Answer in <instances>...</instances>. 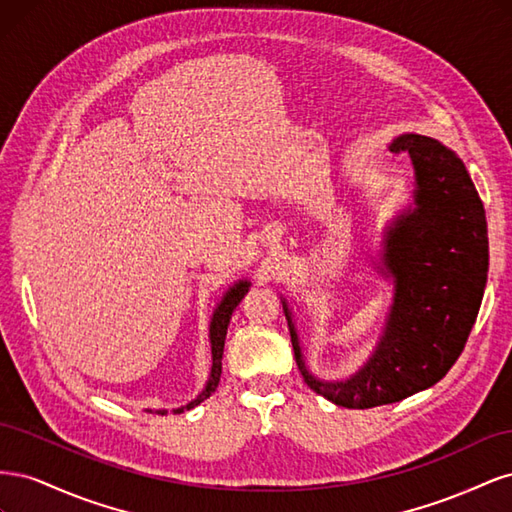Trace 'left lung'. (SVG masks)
<instances>
[{
    "label": "left lung",
    "instance_id": "left-lung-1",
    "mask_svg": "<svg viewBox=\"0 0 512 512\" xmlns=\"http://www.w3.org/2000/svg\"><path fill=\"white\" fill-rule=\"evenodd\" d=\"M391 149L412 160L414 207L384 235L378 269L393 277L395 290L374 354L346 380L316 378L282 301L303 380L335 406L354 410L395 404L440 382L468 342L487 286V220L466 164L421 134H401Z\"/></svg>",
    "mask_w": 512,
    "mask_h": 512
}]
</instances>
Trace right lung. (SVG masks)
I'll list each match as a JSON object with an SVG mask.
<instances>
[{
  "label": "right lung",
  "mask_w": 512,
  "mask_h": 512,
  "mask_svg": "<svg viewBox=\"0 0 512 512\" xmlns=\"http://www.w3.org/2000/svg\"><path fill=\"white\" fill-rule=\"evenodd\" d=\"M250 290V282L247 280H239L235 286L228 288V292L224 294V299L220 301V305L215 307V312L211 316V324H209V342H211V374L207 380V386L203 389L196 399H192L188 406H181L175 408V414H181L183 410H192L194 406L203 404L207 397H211V393L218 389L220 384V376H222V354H224V339H226V331H228V322L232 312H235V307L241 303V299ZM158 414H166V410H158Z\"/></svg>",
  "instance_id": "add662e5"
}]
</instances>
